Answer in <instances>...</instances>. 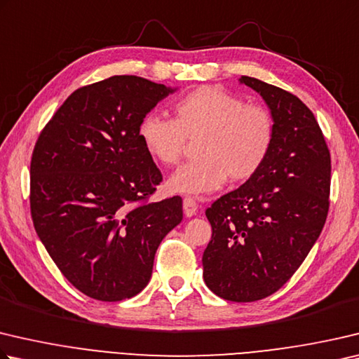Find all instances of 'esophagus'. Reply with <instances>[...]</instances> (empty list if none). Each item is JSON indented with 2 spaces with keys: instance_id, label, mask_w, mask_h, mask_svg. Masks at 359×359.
Wrapping results in <instances>:
<instances>
[{
  "instance_id": "34e87169",
  "label": "esophagus",
  "mask_w": 359,
  "mask_h": 359,
  "mask_svg": "<svg viewBox=\"0 0 359 359\" xmlns=\"http://www.w3.org/2000/svg\"><path fill=\"white\" fill-rule=\"evenodd\" d=\"M198 212V202L191 196H185L184 198V213L187 217H193L194 213Z\"/></svg>"
}]
</instances>
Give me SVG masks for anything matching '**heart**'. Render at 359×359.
<instances>
[{"label": "heart", "instance_id": "1", "mask_svg": "<svg viewBox=\"0 0 359 359\" xmlns=\"http://www.w3.org/2000/svg\"><path fill=\"white\" fill-rule=\"evenodd\" d=\"M276 122L259 103L218 86H201L174 103L172 119L147 114L138 126V140L149 157L163 166H174L197 141L196 160L182 166L169 188L184 194L217 191L229 177L246 182L254 177L275 144Z\"/></svg>", "mask_w": 359, "mask_h": 359}]
</instances>
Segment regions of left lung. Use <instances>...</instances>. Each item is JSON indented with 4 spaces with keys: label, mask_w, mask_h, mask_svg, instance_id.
<instances>
[{
    "label": "left lung",
    "mask_w": 359,
    "mask_h": 359,
    "mask_svg": "<svg viewBox=\"0 0 359 359\" xmlns=\"http://www.w3.org/2000/svg\"><path fill=\"white\" fill-rule=\"evenodd\" d=\"M276 122L262 169L205 210L212 240L202 256L207 287L227 302H257L279 290L308 256L327 221L331 158L314 114L287 90L257 78Z\"/></svg>",
    "instance_id": "obj_1"
}]
</instances>
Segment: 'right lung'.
Masks as SVG:
<instances>
[{"mask_svg": "<svg viewBox=\"0 0 359 359\" xmlns=\"http://www.w3.org/2000/svg\"><path fill=\"white\" fill-rule=\"evenodd\" d=\"M174 89L114 75L72 93L39 135L29 205L39 238L67 281L100 302L146 287L154 257L177 226L182 198L152 202L163 180L138 126Z\"/></svg>", "mask_w": 359, "mask_h": 359, "instance_id": "right-lung-1", "label": "right lung"}]
</instances>
